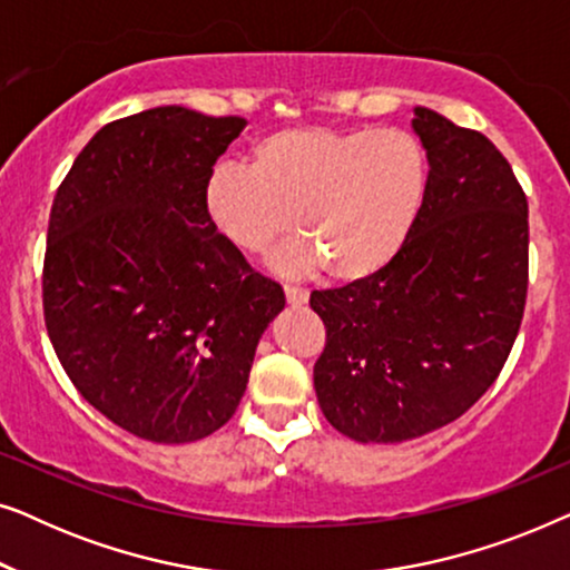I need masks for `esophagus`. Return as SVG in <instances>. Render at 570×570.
<instances>
[{"label":"esophagus","mask_w":570,"mask_h":570,"mask_svg":"<svg viewBox=\"0 0 570 570\" xmlns=\"http://www.w3.org/2000/svg\"><path fill=\"white\" fill-rule=\"evenodd\" d=\"M285 298L291 306H303V303L308 301V291L306 287H298V285H285Z\"/></svg>","instance_id":"obj_1"}]
</instances>
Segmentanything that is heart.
Listing matches in <instances>:
<instances>
[{
    "instance_id": "1",
    "label": "heart",
    "mask_w": 570,
    "mask_h": 570,
    "mask_svg": "<svg viewBox=\"0 0 570 570\" xmlns=\"http://www.w3.org/2000/svg\"><path fill=\"white\" fill-rule=\"evenodd\" d=\"M425 186V147L407 129L293 127L262 137L252 166H215L202 199L240 252H269L298 223L303 238L275 256L279 269L326 264L334 279H361L400 254Z\"/></svg>"
}]
</instances>
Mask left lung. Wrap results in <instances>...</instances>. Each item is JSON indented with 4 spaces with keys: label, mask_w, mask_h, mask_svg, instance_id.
I'll use <instances>...</instances> for the list:
<instances>
[{
    "label": "left lung",
    "mask_w": 570,
    "mask_h": 570,
    "mask_svg": "<svg viewBox=\"0 0 570 570\" xmlns=\"http://www.w3.org/2000/svg\"><path fill=\"white\" fill-rule=\"evenodd\" d=\"M412 127L431 170L400 254L311 293L326 330L318 404L361 443L410 441L462 417L509 361L527 306L529 205L509 160L431 108H415Z\"/></svg>",
    "instance_id": "8db88e82"
}]
</instances>
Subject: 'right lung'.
<instances>
[{
  "instance_id": "obj_1",
  "label": "right lung",
  "mask_w": 570,
  "mask_h": 570,
  "mask_svg": "<svg viewBox=\"0 0 570 570\" xmlns=\"http://www.w3.org/2000/svg\"><path fill=\"white\" fill-rule=\"evenodd\" d=\"M246 127L160 106L106 124L59 184L43 318L92 407L155 443L223 428L285 293L209 223L205 181Z\"/></svg>"
}]
</instances>
